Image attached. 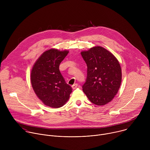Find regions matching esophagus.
Returning a JSON list of instances; mask_svg holds the SVG:
<instances>
[{
  "mask_svg": "<svg viewBox=\"0 0 150 150\" xmlns=\"http://www.w3.org/2000/svg\"><path fill=\"white\" fill-rule=\"evenodd\" d=\"M78 86V83H75V84H74L72 86V88L74 90V89H75V88H77V87Z\"/></svg>",
  "mask_w": 150,
  "mask_h": 150,
  "instance_id": "1",
  "label": "esophagus"
}]
</instances>
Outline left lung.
Masks as SVG:
<instances>
[{"mask_svg": "<svg viewBox=\"0 0 150 150\" xmlns=\"http://www.w3.org/2000/svg\"><path fill=\"white\" fill-rule=\"evenodd\" d=\"M87 66L82 90L93 104L103 105L116 95L122 81V71L117 59L104 48L97 46L81 53Z\"/></svg>", "mask_w": 150, "mask_h": 150, "instance_id": "1", "label": "left lung"}]
</instances>
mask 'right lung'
<instances>
[{"mask_svg": "<svg viewBox=\"0 0 150 150\" xmlns=\"http://www.w3.org/2000/svg\"><path fill=\"white\" fill-rule=\"evenodd\" d=\"M69 52L50 49L35 63L31 74L32 87L45 105L59 108L66 103L72 91L59 71V65Z\"/></svg>", "mask_w": 150, "mask_h": 150, "instance_id": "1", "label": "right lung"}]
</instances>
